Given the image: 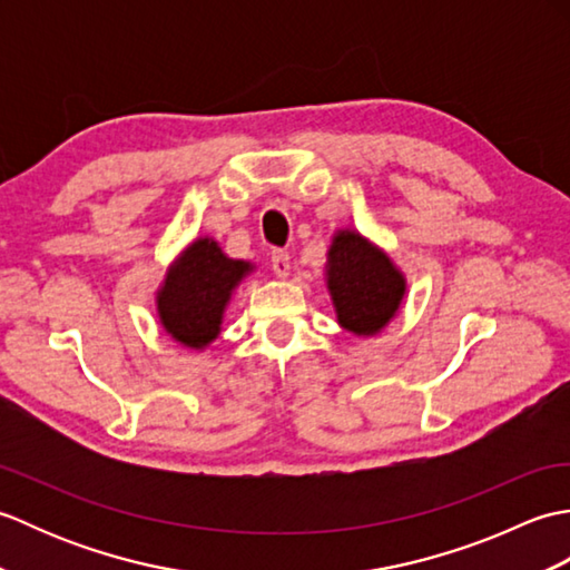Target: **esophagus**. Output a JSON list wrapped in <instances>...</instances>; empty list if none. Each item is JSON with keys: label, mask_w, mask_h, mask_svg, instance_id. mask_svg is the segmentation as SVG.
I'll use <instances>...</instances> for the list:
<instances>
[{"label": "esophagus", "mask_w": 570, "mask_h": 570, "mask_svg": "<svg viewBox=\"0 0 570 570\" xmlns=\"http://www.w3.org/2000/svg\"><path fill=\"white\" fill-rule=\"evenodd\" d=\"M272 269L278 278H286L288 272H292V257L284 249H274L272 252Z\"/></svg>", "instance_id": "34e87169"}]
</instances>
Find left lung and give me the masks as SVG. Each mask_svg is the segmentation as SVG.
I'll use <instances>...</instances> for the list:
<instances>
[{
  "instance_id": "8db88e82",
  "label": "left lung",
  "mask_w": 570,
  "mask_h": 570,
  "mask_svg": "<svg viewBox=\"0 0 570 570\" xmlns=\"http://www.w3.org/2000/svg\"><path fill=\"white\" fill-rule=\"evenodd\" d=\"M325 282L337 323L355 335H374L390 323L406 294V278L386 254L355 229H337Z\"/></svg>"
}]
</instances>
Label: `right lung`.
Returning <instances> with one entry per match:
<instances>
[{"mask_svg":"<svg viewBox=\"0 0 570 570\" xmlns=\"http://www.w3.org/2000/svg\"><path fill=\"white\" fill-rule=\"evenodd\" d=\"M252 269V262L229 259L213 237L190 242L156 292L164 331L190 350L210 345L220 335L229 296Z\"/></svg>","mask_w":570,"mask_h":570,"instance_id":"1","label":"right lung"}]
</instances>
